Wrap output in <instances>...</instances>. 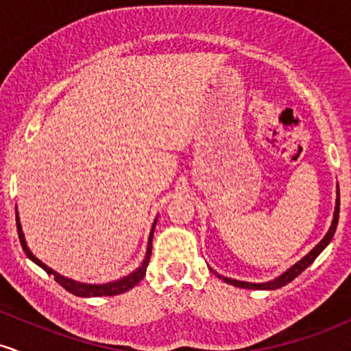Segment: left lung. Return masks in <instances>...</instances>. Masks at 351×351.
<instances>
[{"instance_id":"8db88e82","label":"left lung","mask_w":351,"mask_h":351,"mask_svg":"<svg viewBox=\"0 0 351 351\" xmlns=\"http://www.w3.org/2000/svg\"><path fill=\"white\" fill-rule=\"evenodd\" d=\"M338 215H340V191H337V203H335V213H333L332 226H330L328 232H327V234H325L324 239H322L320 243H318V244L315 245V247H313L312 251H310V252L307 254V256L302 257L299 263L293 264L291 269H287V271L282 274V276L277 277V279L269 280V282H263V284H252V282H243V280L229 279V277H224V276H217V272L213 271V269H211V271L215 272L216 276L219 277V279H223L224 282H228V284H231V285H236V287H243V289H261V291H274V289H279V287H282V285H285V284H289V282H292L293 279H295L297 276H299V274L304 272L305 269H307L308 265L312 264L313 261L317 259L318 254L324 251V249L327 247V245L330 244V241H332V237H333V234H335V231H337Z\"/></svg>"}]
</instances>
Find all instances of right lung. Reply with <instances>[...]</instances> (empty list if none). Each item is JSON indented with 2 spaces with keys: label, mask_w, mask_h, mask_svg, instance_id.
<instances>
[{
  "label": "right lung",
  "mask_w": 351,
  "mask_h": 351,
  "mask_svg": "<svg viewBox=\"0 0 351 351\" xmlns=\"http://www.w3.org/2000/svg\"><path fill=\"white\" fill-rule=\"evenodd\" d=\"M155 226H156V219L153 221V228H152V232H150V237H148V245H147V256H145L142 265H140L136 271H134L130 274V276L123 277V279H119V280H114V282H107V284H82V282H75L72 279H67V277L60 276L56 271H52L51 267H47L46 264L43 263V261H39L38 257L34 256L33 252L29 251V247H27L26 244V239H24V234H23V229H21V223H19V217H18V213H16V228H18V236H19V243H21L24 252H26V256L29 257L33 263H36L39 265V267H43L44 271L47 274H51V276H54V280L58 282V284L62 285L64 289H66L67 292L74 293V295L77 297H107V295H119V293H123L127 291H130L132 287H135L136 284H138L140 280L145 277V272H147V265L150 263V256H152V237H153V231H155Z\"/></svg>",
  "instance_id": "1"
}]
</instances>
